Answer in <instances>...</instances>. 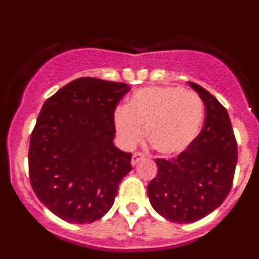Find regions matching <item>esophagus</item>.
Listing matches in <instances>:
<instances>
[{"instance_id": "esophagus-1", "label": "esophagus", "mask_w": 259, "mask_h": 259, "mask_svg": "<svg viewBox=\"0 0 259 259\" xmlns=\"http://www.w3.org/2000/svg\"><path fill=\"white\" fill-rule=\"evenodd\" d=\"M144 158H145V155H144L143 153H140V152L134 153V155H132V159H131L132 166H136V164L139 163V162H140L141 159H144Z\"/></svg>"}]
</instances>
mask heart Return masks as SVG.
<instances>
[{
    "label": "heart",
    "instance_id": "heart-1",
    "mask_svg": "<svg viewBox=\"0 0 259 259\" xmlns=\"http://www.w3.org/2000/svg\"><path fill=\"white\" fill-rule=\"evenodd\" d=\"M205 107L200 96L183 87L141 88L116 107L114 123L125 145H135L143 136L163 155H178L194 143L202 128Z\"/></svg>",
    "mask_w": 259,
    "mask_h": 259
}]
</instances>
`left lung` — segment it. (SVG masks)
<instances>
[{
  "instance_id": "left-lung-1",
  "label": "left lung",
  "mask_w": 259,
  "mask_h": 259,
  "mask_svg": "<svg viewBox=\"0 0 259 259\" xmlns=\"http://www.w3.org/2000/svg\"><path fill=\"white\" fill-rule=\"evenodd\" d=\"M189 85L206 107L202 131L176 158H157L158 172L148 184L153 209L174 223H193L221 206L237 163V143L226 107L198 84Z\"/></svg>"
}]
</instances>
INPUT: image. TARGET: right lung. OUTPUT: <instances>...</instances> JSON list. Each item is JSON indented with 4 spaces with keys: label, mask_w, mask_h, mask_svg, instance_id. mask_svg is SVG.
<instances>
[{
    "label": "right lung",
    "mask_w": 259,
    "mask_h": 259,
    "mask_svg": "<svg viewBox=\"0 0 259 259\" xmlns=\"http://www.w3.org/2000/svg\"><path fill=\"white\" fill-rule=\"evenodd\" d=\"M124 83L80 77L45 101L31 134L29 180L38 200L70 223H92L113 206L132 170L114 145V113Z\"/></svg>",
    "instance_id": "right-lung-1"
}]
</instances>
